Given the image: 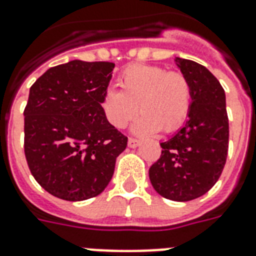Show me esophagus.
Wrapping results in <instances>:
<instances>
[{"mask_svg": "<svg viewBox=\"0 0 256 256\" xmlns=\"http://www.w3.org/2000/svg\"><path fill=\"white\" fill-rule=\"evenodd\" d=\"M140 144H141V141H138V140H136V138H128V148H136Z\"/></svg>", "mask_w": 256, "mask_h": 256, "instance_id": "esophagus-1", "label": "esophagus"}]
</instances>
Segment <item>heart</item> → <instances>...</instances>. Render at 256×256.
Listing matches in <instances>:
<instances>
[{
	"label": "heart",
	"mask_w": 256,
	"mask_h": 256,
	"mask_svg": "<svg viewBox=\"0 0 256 256\" xmlns=\"http://www.w3.org/2000/svg\"><path fill=\"white\" fill-rule=\"evenodd\" d=\"M120 91L107 88L100 106L111 126L124 128L138 112L134 124L138 134L176 132L188 120L192 108V87L180 71L165 67L136 64L120 75Z\"/></svg>",
	"instance_id": "1"
}]
</instances>
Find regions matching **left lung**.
<instances>
[{"label":"left lung","mask_w":256,"mask_h":256,"mask_svg":"<svg viewBox=\"0 0 256 256\" xmlns=\"http://www.w3.org/2000/svg\"><path fill=\"white\" fill-rule=\"evenodd\" d=\"M176 64L192 87L189 120L168 141L161 142V157L149 169L156 192L173 202H189L210 190L226 165L228 115L226 94L219 80L204 66L176 58Z\"/></svg>","instance_id":"left-lung-1"}]
</instances>
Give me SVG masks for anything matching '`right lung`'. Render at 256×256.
Listing matches in <instances>:
<instances>
[{"instance_id":"obj_1","label":"right lung","mask_w":256,"mask_h":256,"mask_svg":"<svg viewBox=\"0 0 256 256\" xmlns=\"http://www.w3.org/2000/svg\"><path fill=\"white\" fill-rule=\"evenodd\" d=\"M115 64L72 60L44 72L29 90L24 152L34 180L67 202L104 190L128 136L100 106Z\"/></svg>"}]
</instances>
